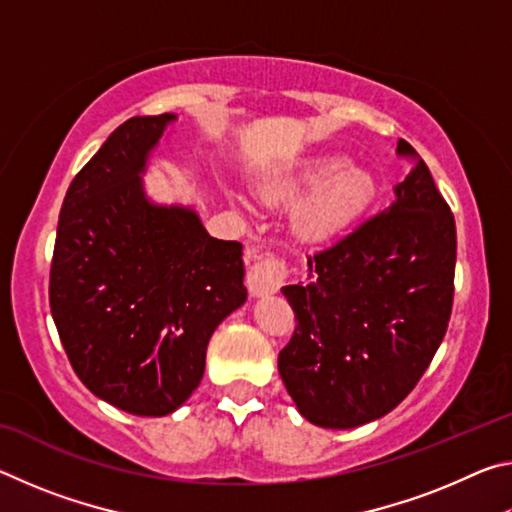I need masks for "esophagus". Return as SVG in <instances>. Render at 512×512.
Wrapping results in <instances>:
<instances>
[{"mask_svg": "<svg viewBox=\"0 0 512 512\" xmlns=\"http://www.w3.org/2000/svg\"><path fill=\"white\" fill-rule=\"evenodd\" d=\"M287 273L289 268L284 264V259L275 255L259 257L248 271V289L257 298L271 296V293H277L282 289L284 280H287Z\"/></svg>", "mask_w": 512, "mask_h": 512, "instance_id": "1", "label": "esophagus"}]
</instances>
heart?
I'll return each instance as SVG.
<instances>
[{"instance_id": "heart-1", "label": "heart", "mask_w": 512, "mask_h": 512, "mask_svg": "<svg viewBox=\"0 0 512 512\" xmlns=\"http://www.w3.org/2000/svg\"><path fill=\"white\" fill-rule=\"evenodd\" d=\"M314 189L300 203L296 225L307 239H327L359 219L375 196L370 173L348 164L339 153H323L302 160L293 169L268 178L262 192L268 201H293Z\"/></svg>"}]
</instances>
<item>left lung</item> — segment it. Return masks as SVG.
Segmentation results:
<instances>
[{
  "label": "left lung",
  "mask_w": 512,
  "mask_h": 512,
  "mask_svg": "<svg viewBox=\"0 0 512 512\" xmlns=\"http://www.w3.org/2000/svg\"><path fill=\"white\" fill-rule=\"evenodd\" d=\"M415 160L384 212L307 259L309 284L282 287L296 332L277 370L302 418L352 429L391 413L429 368L454 302L456 223Z\"/></svg>",
  "instance_id": "1"
}]
</instances>
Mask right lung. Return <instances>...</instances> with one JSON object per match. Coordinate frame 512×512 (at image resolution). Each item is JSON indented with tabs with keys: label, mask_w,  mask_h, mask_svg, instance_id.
Masks as SVG:
<instances>
[{
	"label": "right lung",
	"mask_w": 512,
	"mask_h": 512,
	"mask_svg": "<svg viewBox=\"0 0 512 512\" xmlns=\"http://www.w3.org/2000/svg\"><path fill=\"white\" fill-rule=\"evenodd\" d=\"M171 121H124L76 173L49 275L76 375L103 402L149 418L196 391L214 329L248 296L239 241L207 235L192 207L146 198V160Z\"/></svg>",
	"instance_id": "obj_1"
}]
</instances>
